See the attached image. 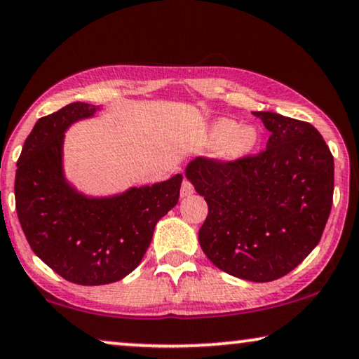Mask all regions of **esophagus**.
<instances>
[{
  "label": "esophagus",
  "instance_id": "esophagus-1",
  "mask_svg": "<svg viewBox=\"0 0 359 359\" xmlns=\"http://www.w3.org/2000/svg\"><path fill=\"white\" fill-rule=\"evenodd\" d=\"M194 192V186L189 180H183V184H181V197H188Z\"/></svg>",
  "mask_w": 359,
  "mask_h": 359
}]
</instances>
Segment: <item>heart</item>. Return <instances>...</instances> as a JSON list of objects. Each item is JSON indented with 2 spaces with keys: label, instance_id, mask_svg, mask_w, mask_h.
<instances>
[{
  "label": "heart",
  "instance_id": "1",
  "mask_svg": "<svg viewBox=\"0 0 359 359\" xmlns=\"http://www.w3.org/2000/svg\"><path fill=\"white\" fill-rule=\"evenodd\" d=\"M205 141L217 145L218 157L226 162H236L254 152L259 142V133L249 124L238 126L231 119H218L207 131Z\"/></svg>",
  "mask_w": 359,
  "mask_h": 359
}]
</instances>
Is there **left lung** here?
<instances>
[{"label": "left lung", "mask_w": 359, "mask_h": 359, "mask_svg": "<svg viewBox=\"0 0 359 359\" xmlns=\"http://www.w3.org/2000/svg\"><path fill=\"white\" fill-rule=\"evenodd\" d=\"M270 131L259 154L199 157L186 176L209 205L202 251L233 277L272 282L318 246L334 199V157L313 124L254 111Z\"/></svg>", "instance_id": "left-lung-1"}]
</instances>
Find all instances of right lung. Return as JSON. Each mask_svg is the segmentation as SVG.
<instances>
[{
  "instance_id": "obj_1",
  "label": "right lung",
  "mask_w": 359,
  "mask_h": 359,
  "mask_svg": "<svg viewBox=\"0 0 359 359\" xmlns=\"http://www.w3.org/2000/svg\"><path fill=\"white\" fill-rule=\"evenodd\" d=\"M95 107L69 103L40 118L25 139L15 170V210L32 251L67 282L107 285L141 264L157 222L178 204L183 175L89 199L66 184L61 168L65 131Z\"/></svg>"
}]
</instances>
